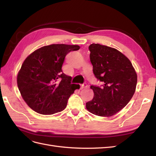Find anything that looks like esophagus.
Wrapping results in <instances>:
<instances>
[{
	"instance_id": "34e87169",
	"label": "esophagus",
	"mask_w": 156,
	"mask_h": 156,
	"mask_svg": "<svg viewBox=\"0 0 156 156\" xmlns=\"http://www.w3.org/2000/svg\"><path fill=\"white\" fill-rule=\"evenodd\" d=\"M87 84H81V89H83V88H87Z\"/></svg>"
}]
</instances>
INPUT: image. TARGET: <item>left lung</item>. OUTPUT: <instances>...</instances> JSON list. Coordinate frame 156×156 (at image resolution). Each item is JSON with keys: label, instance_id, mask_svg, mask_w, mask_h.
Listing matches in <instances>:
<instances>
[{"label": "left lung", "instance_id": "8db88e82", "mask_svg": "<svg viewBox=\"0 0 156 156\" xmlns=\"http://www.w3.org/2000/svg\"><path fill=\"white\" fill-rule=\"evenodd\" d=\"M88 48L94 74L103 86L90 87L94 98L86 103V108L95 115L110 117L131 100L137 75L129 58L119 50L99 44H92Z\"/></svg>", "mask_w": 156, "mask_h": 156}]
</instances>
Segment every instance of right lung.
I'll use <instances>...</instances> for the list:
<instances>
[{"label": "right lung", "instance_id": "add662e5", "mask_svg": "<svg viewBox=\"0 0 156 156\" xmlns=\"http://www.w3.org/2000/svg\"><path fill=\"white\" fill-rule=\"evenodd\" d=\"M79 49L77 45L51 44L25 58L17 83L23 99L33 111L50 115L66 107L69 98L80 86L71 84L72 77L62 73V66L66 55Z\"/></svg>", "mask_w": 156, "mask_h": 156}]
</instances>
